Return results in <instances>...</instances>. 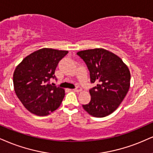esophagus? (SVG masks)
Segmentation results:
<instances>
[{
  "instance_id": "1",
  "label": "esophagus",
  "mask_w": 153,
  "mask_h": 153,
  "mask_svg": "<svg viewBox=\"0 0 153 153\" xmlns=\"http://www.w3.org/2000/svg\"><path fill=\"white\" fill-rule=\"evenodd\" d=\"M73 91L77 92V93H79V92H81L82 91V88H80V87H78V88H75V89H73Z\"/></svg>"
}]
</instances>
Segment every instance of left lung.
Instances as JSON below:
<instances>
[{"label":"left lung","mask_w":153,"mask_h":153,"mask_svg":"<svg viewBox=\"0 0 153 153\" xmlns=\"http://www.w3.org/2000/svg\"><path fill=\"white\" fill-rule=\"evenodd\" d=\"M77 55L85 62L91 82H97L90 90L91 101L82 108L93 117L109 115L118 108L129 91V68L120 57L103 48L81 51Z\"/></svg>","instance_id":"obj_1"}]
</instances>
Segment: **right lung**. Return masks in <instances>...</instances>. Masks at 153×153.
Here are the masks:
<instances>
[{
  "label": "right lung",
  "mask_w": 153,
  "mask_h": 153,
  "mask_svg": "<svg viewBox=\"0 0 153 153\" xmlns=\"http://www.w3.org/2000/svg\"><path fill=\"white\" fill-rule=\"evenodd\" d=\"M68 51L41 48L30 53L16 66L14 91L22 104L31 113L45 116L58 109L65 96L63 88L49 83L55 78L59 61Z\"/></svg>",
  "instance_id": "right-lung-1"
}]
</instances>
